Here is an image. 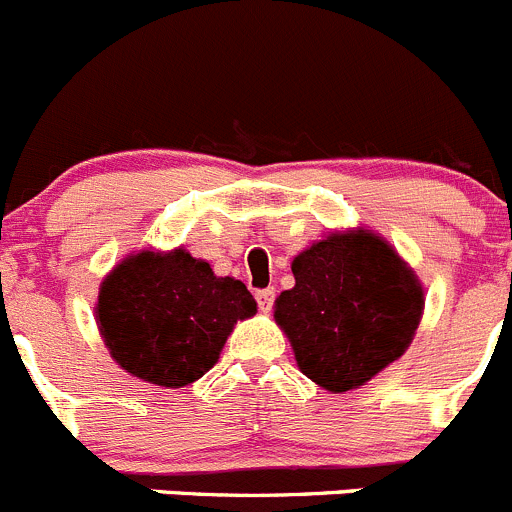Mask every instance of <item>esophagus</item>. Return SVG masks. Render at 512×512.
<instances>
[{
  "label": "esophagus",
  "instance_id": "obj_1",
  "mask_svg": "<svg viewBox=\"0 0 512 512\" xmlns=\"http://www.w3.org/2000/svg\"><path fill=\"white\" fill-rule=\"evenodd\" d=\"M255 300H257V307H260L262 312H270L272 302H275V290H272V287H267V290H260L255 295Z\"/></svg>",
  "mask_w": 512,
  "mask_h": 512
}]
</instances>
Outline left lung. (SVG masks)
Returning a JSON list of instances; mask_svg holds the SVG:
<instances>
[{
	"instance_id": "1",
	"label": "left lung",
	"mask_w": 512,
	"mask_h": 512,
	"mask_svg": "<svg viewBox=\"0 0 512 512\" xmlns=\"http://www.w3.org/2000/svg\"><path fill=\"white\" fill-rule=\"evenodd\" d=\"M292 275L275 322L315 385L347 393L405 355L425 287L385 237L365 227L330 232L295 255Z\"/></svg>"
}]
</instances>
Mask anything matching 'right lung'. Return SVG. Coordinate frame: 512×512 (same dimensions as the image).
<instances>
[{
	"instance_id": "right-lung-1",
	"label": "right lung",
	"mask_w": 512,
	"mask_h": 512,
	"mask_svg": "<svg viewBox=\"0 0 512 512\" xmlns=\"http://www.w3.org/2000/svg\"><path fill=\"white\" fill-rule=\"evenodd\" d=\"M257 312L245 282L217 277L185 247L130 252L99 285L94 320L124 372L185 388L217 360L240 320Z\"/></svg>"
}]
</instances>
